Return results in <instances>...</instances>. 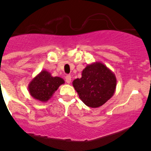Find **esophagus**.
Segmentation results:
<instances>
[{
  "mask_svg": "<svg viewBox=\"0 0 151 151\" xmlns=\"http://www.w3.org/2000/svg\"><path fill=\"white\" fill-rule=\"evenodd\" d=\"M65 79H66V82H67L68 84L71 83V75H66V77H65Z\"/></svg>",
  "mask_w": 151,
  "mask_h": 151,
  "instance_id": "1",
  "label": "esophagus"
}]
</instances>
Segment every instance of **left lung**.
<instances>
[{
  "label": "left lung",
  "instance_id": "left-lung-1",
  "mask_svg": "<svg viewBox=\"0 0 151 151\" xmlns=\"http://www.w3.org/2000/svg\"><path fill=\"white\" fill-rule=\"evenodd\" d=\"M73 86L86 106L98 108L113 96L116 79L104 64L97 62L88 65L82 77L73 81Z\"/></svg>",
  "mask_w": 151,
  "mask_h": 151
}]
</instances>
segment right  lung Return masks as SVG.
<instances>
[{"label": "right lung", "instance_id": "add662e5", "mask_svg": "<svg viewBox=\"0 0 151 151\" xmlns=\"http://www.w3.org/2000/svg\"><path fill=\"white\" fill-rule=\"evenodd\" d=\"M63 83L64 81L61 77H52L50 73L44 70L32 80L29 85V91L34 98L45 102Z\"/></svg>", "mask_w": 151, "mask_h": 151}]
</instances>
